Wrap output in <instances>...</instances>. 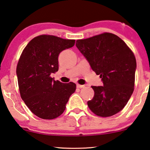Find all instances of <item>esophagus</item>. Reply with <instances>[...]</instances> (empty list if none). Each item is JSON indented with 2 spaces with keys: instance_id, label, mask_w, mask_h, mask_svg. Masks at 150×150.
<instances>
[{
  "instance_id": "esophagus-1",
  "label": "esophagus",
  "mask_w": 150,
  "mask_h": 150,
  "mask_svg": "<svg viewBox=\"0 0 150 150\" xmlns=\"http://www.w3.org/2000/svg\"><path fill=\"white\" fill-rule=\"evenodd\" d=\"M76 86L77 88H84V85H81V84H76Z\"/></svg>"
}]
</instances>
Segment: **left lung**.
<instances>
[{"label":"left lung","instance_id":"left-lung-1","mask_svg":"<svg viewBox=\"0 0 150 150\" xmlns=\"http://www.w3.org/2000/svg\"><path fill=\"white\" fill-rule=\"evenodd\" d=\"M76 46L103 84L91 86L95 95L87 102L89 109L101 117L120 112L134 91L137 63L133 52L120 38L108 32L78 40Z\"/></svg>","mask_w":150,"mask_h":150}]
</instances>
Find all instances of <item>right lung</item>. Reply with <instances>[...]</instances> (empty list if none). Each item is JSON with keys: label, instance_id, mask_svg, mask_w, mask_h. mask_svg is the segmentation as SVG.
Here are the masks:
<instances>
[{"label": "right lung", "instance_id": "obj_1", "mask_svg": "<svg viewBox=\"0 0 150 150\" xmlns=\"http://www.w3.org/2000/svg\"><path fill=\"white\" fill-rule=\"evenodd\" d=\"M75 40L52 35L34 38L25 47L16 74L22 100L36 116L46 120L57 118L66 110L76 85L55 81L51 74L58 71V56L72 47Z\"/></svg>", "mask_w": 150, "mask_h": 150}]
</instances>
